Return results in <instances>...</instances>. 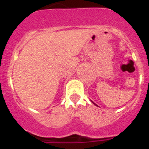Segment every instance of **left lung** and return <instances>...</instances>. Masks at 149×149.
I'll return each instance as SVG.
<instances>
[{
	"mask_svg": "<svg viewBox=\"0 0 149 149\" xmlns=\"http://www.w3.org/2000/svg\"><path fill=\"white\" fill-rule=\"evenodd\" d=\"M93 104H94V103H93ZM95 105H97V104H95Z\"/></svg>",
	"mask_w": 149,
	"mask_h": 149,
	"instance_id": "obj_1",
	"label": "left lung"
}]
</instances>
